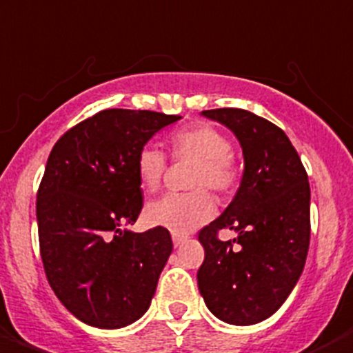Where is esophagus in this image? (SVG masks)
<instances>
[{
  "mask_svg": "<svg viewBox=\"0 0 353 353\" xmlns=\"http://www.w3.org/2000/svg\"><path fill=\"white\" fill-rule=\"evenodd\" d=\"M183 243H185V237H183V236H176V234H173V245H174V248H179V246H182Z\"/></svg>",
  "mask_w": 353,
  "mask_h": 353,
  "instance_id": "esophagus-1",
  "label": "esophagus"
}]
</instances>
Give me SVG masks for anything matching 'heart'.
Here are the masks:
<instances>
[{
	"label": "heart",
	"instance_id": "heart-1",
	"mask_svg": "<svg viewBox=\"0 0 353 353\" xmlns=\"http://www.w3.org/2000/svg\"><path fill=\"white\" fill-rule=\"evenodd\" d=\"M171 153L174 159L194 161L189 188L191 192H170L159 200L150 201L144 209V218L153 227L170 230L183 236L196 230L209 221L214 214V201L205 189L216 192H228L236 188L239 171L232 161L230 143L214 126L196 125L185 130L174 132L170 137ZM135 170L141 188L155 191L162 182L165 171V155L159 148L146 144L135 157Z\"/></svg>",
	"mask_w": 353,
	"mask_h": 353
}]
</instances>
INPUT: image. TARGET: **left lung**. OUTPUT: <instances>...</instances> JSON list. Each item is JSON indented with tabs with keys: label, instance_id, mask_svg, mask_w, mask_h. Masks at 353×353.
Here are the masks:
<instances>
[{
	"label": "left lung",
	"instance_id": "8db88e82",
	"mask_svg": "<svg viewBox=\"0 0 353 353\" xmlns=\"http://www.w3.org/2000/svg\"><path fill=\"white\" fill-rule=\"evenodd\" d=\"M201 116L236 135L245 170L234 200L198 236L205 250L198 289L225 323H261L288 300L305 266L309 179L288 135L264 117L243 108H214ZM225 228L238 237L219 241L215 234Z\"/></svg>",
	"mask_w": 353,
	"mask_h": 353
}]
</instances>
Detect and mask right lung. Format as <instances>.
Wrapping results in <instances>:
<instances>
[{"label":"right lung","instance_id":"right-lung-1","mask_svg":"<svg viewBox=\"0 0 353 353\" xmlns=\"http://www.w3.org/2000/svg\"><path fill=\"white\" fill-rule=\"evenodd\" d=\"M179 119L108 108L65 132L48 157L37 192L42 264L62 305L90 327L123 328L152 303L173 243L165 228H126L143 209L135 157Z\"/></svg>","mask_w":353,"mask_h":353}]
</instances>
